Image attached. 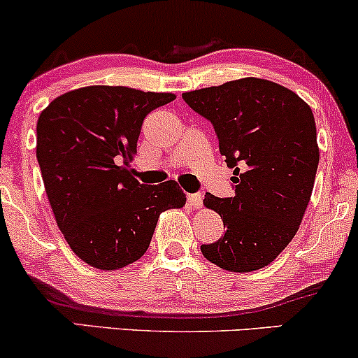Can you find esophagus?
Instances as JSON below:
<instances>
[{"instance_id":"1","label":"esophagus","mask_w":358,"mask_h":358,"mask_svg":"<svg viewBox=\"0 0 358 358\" xmlns=\"http://www.w3.org/2000/svg\"><path fill=\"white\" fill-rule=\"evenodd\" d=\"M187 200L193 208H200V207H202V202H203L202 193H188Z\"/></svg>"}]
</instances>
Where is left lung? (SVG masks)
<instances>
[{
	"mask_svg": "<svg viewBox=\"0 0 358 358\" xmlns=\"http://www.w3.org/2000/svg\"><path fill=\"white\" fill-rule=\"evenodd\" d=\"M182 97L212 122L220 155L234 168L236 195H205L225 232L200 245L202 254L234 273L264 268L298 232L313 192L320 150L311 108L293 90L254 77Z\"/></svg>",
	"mask_w": 358,
	"mask_h": 358,
	"instance_id": "left-lung-1",
	"label": "left lung"
}]
</instances>
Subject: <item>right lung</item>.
<instances>
[{
  "label": "right lung",
  "mask_w": 358,
  "mask_h": 358,
  "mask_svg": "<svg viewBox=\"0 0 358 358\" xmlns=\"http://www.w3.org/2000/svg\"><path fill=\"white\" fill-rule=\"evenodd\" d=\"M173 99L89 85L62 94L40 114L36 159L48 202L71 249L92 268L113 271L138 261L159 213L185 205L173 180L146 187L129 166L145 117Z\"/></svg>",
  "instance_id": "obj_1"
}]
</instances>
